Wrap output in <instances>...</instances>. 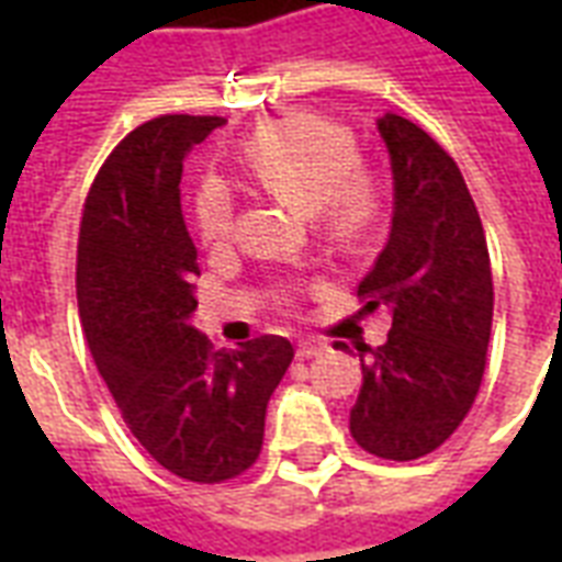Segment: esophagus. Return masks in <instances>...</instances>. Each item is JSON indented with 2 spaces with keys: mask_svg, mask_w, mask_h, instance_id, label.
<instances>
[{
  "mask_svg": "<svg viewBox=\"0 0 562 562\" xmlns=\"http://www.w3.org/2000/svg\"><path fill=\"white\" fill-rule=\"evenodd\" d=\"M326 350L324 341H315V338H306V341L297 344V359H315Z\"/></svg>",
  "mask_w": 562,
  "mask_h": 562,
  "instance_id": "34e87169",
  "label": "esophagus"
}]
</instances>
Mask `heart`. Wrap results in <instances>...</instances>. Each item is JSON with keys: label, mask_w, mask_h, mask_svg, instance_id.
Segmentation results:
<instances>
[{"label": "heart", "mask_w": 562, "mask_h": 562, "mask_svg": "<svg viewBox=\"0 0 562 562\" xmlns=\"http://www.w3.org/2000/svg\"><path fill=\"white\" fill-rule=\"evenodd\" d=\"M250 178L282 201L306 212H321L333 229L352 236L368 227L375 192L359 171V148L350 131L315 116H289L262 127L241 148ZM236 198L218 178L203 180L194 198V224L210 247H221L233 233Z\"/></svg>", "instance_id": "obj_1"}]
</instances>
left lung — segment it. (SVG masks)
I'll list each match as a JSON object with an SVG mask.
<instances>
[{"label":"left lung","mask_w":562,"mask_h":562,"mask_svg":"<svg viewBox=\"0 0 562 562\" xmlns=\"http://www.w3.org/2000/svg\"><path fill=\"white\" fill-rule=\"evenodd\" d=\"M393 175L391 236L359 297L393 317L382 347H356L361 391L350 431L387 461L435 452L475 402L490 326L493 273L479 210L454 160L408 119H375ZM335 350H350L335 344Z\"/></svg>","instance_id":"8db88e82"}]
</instances>
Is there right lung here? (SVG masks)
Masks as SVG:
<instances>
[{"mask_svg":"<svg viewBox=\"0 0 562 562\" xmlns=\"http://www.w3.org/2000/svg\"><path fill=\"white\" fill-rule=\"evenodd\" d=\"M218 116H160L116 145L83 203L78 308L87 344L127 428L169 472L236 479L259 458L268 400L294 359L280 335L212 350L192 326L198 247L180 178Z\"/></svg>","mask_w":562,"mask_h":562,"instance_id":"1","label":"right lung"}]
</instances>
